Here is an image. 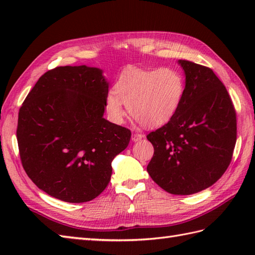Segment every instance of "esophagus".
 I'll return each instance as SVG.
<instances>
[{
  "mask_svg": "<svg viewBox=\"0 0 255 255\" xmlns=\"http://www.w3.org/2000/svg\"><path fill=\"white\" fill-rule=\"evenodd\" d=\"M143 137H144V136H143L142 133H140V132H134V133H132L131 139H132V141H139V140H141Z\"/></svg>",
  "mask_w": 255,
  "mask_h": 255,
  "instance_id": "obj_1",
  "label": "esophagus"
}]
</instances>
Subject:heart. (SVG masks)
<instances>
[{"mask_svg": "<svg viewBox=\"0 0 255 255\" xmlns=\"http://www.w3.org/2000/svg\"><path fill=\"white\" fill-rule=\"evenodd\" d=\"M185 81L174 68L142 70L129 68L119 75L106 99L108 114L122 122L126 112L144 127H159L170 122L181 106Z\"/></svg>", "mask_w": 255, "mask_h": 255, "instance_id": "obj_1", "label": "heart"}]
</instances>
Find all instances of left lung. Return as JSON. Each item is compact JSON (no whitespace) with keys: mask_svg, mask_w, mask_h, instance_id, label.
<instances>
[{"mask_svg":"<svg viewBox=\"0 0 255 255\" xmlns=\"http://www.w3.org/2000/svg\"><path fill=\"white\" fill-rule=\"evenodd\" d=\"M185 71L181 106L147 139L154 153L147 171L165 192L198 193L223 176L237 141V114L226 86L208 67L178 61Z\"/></svg>","mask_w":255,"mask_h":255,"instance_id":"obj_1","label":"left lung"}]
</instances>
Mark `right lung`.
Returning <instances> with one entry per match:
<instances>
[{"label": "right lung", "instance_id": "right-lung-1", "mask_svg": "<svg viewBox=\"0 0 255 255\" xmlns=\"http://www.w3.org/2000/svg\"><path fill=\"white\" fill-rule=\"evenodd\" d=\"M107 95L97 68L57 67L37 81L19 108L16 136L38 188L68 203L90 202L106 188L112 161L131 137L103 118Z\"/></svg>", "mask_w": 255, "mask_h": 255}]
</instances>
